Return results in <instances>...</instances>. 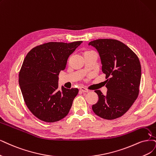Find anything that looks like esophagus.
I'll return each mask as SVG.
<instances>
[{
  "instance_id": "esophagus-1",
  "label": "esophagus",
  "mask_w": 156,
  "mask_h": 156,
  "mask_svg": "<svg viewBox=\"0 0 156 156\" xmlns=\"http://www.w3.org/2000/svg\"><path fill=\"white\" fill-rule=\"evenodd\" d=\"M80 90H81L83 93H89V90L88 89H85V87H81L80 88Z\"/></svg>"
}]
</instances>
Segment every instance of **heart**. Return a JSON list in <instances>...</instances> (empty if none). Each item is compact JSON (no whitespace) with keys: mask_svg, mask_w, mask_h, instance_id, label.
<instances>
[{"mask_svg":"<svg viewBox=\"0 0 156 156\" xmlns=\"http://www.w3.org/2000/svg\"><path fill=\"white\" fill-rule=\"evenodd\" d=\"M87 52H88V51H87ZM85 53H87V52H85Z\"/></svg>","mask_w":156,"mask_h":156,"instance_id":"heart-1","label":"heart"}]
</instances>
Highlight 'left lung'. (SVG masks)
<instances>
[{
	"label": "left lung",
	"instance_id": "obj_1",
	"mask_svg": "<svg viewBox=\"0 0 156 156\" xmlns=\"http://www.w3.org/2000/svg\"><path fill=\"white\" fill-rule=\"evenodd\" d=\"M89 45L99 53L102 71L106 74L107 92H94L98 101L93 112L103 119H114L128 111L139 94L141 67L137 55L127 45L114 39H98Z\"/></svg>",
	"mask_w": 156,
	"mask_h": 156
}]
</instances>
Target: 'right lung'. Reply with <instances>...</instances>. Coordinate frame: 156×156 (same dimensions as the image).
Instances as JSON below:
<instances>
[{
	"instance_id": "obj_1",
	"label": "right lung",
	"mask_w": 156,
	"mask_h": 156,
	"mask_svg": "<svg viewBox=\"0 0 156 156\" xmlns=\"http://www.w3.org/2000/svg\"><path fill=\"white\" fill-rule=\"evenodd\" d=\"M82 41L48 42L32 49L23 62L19 83L26 104L45 122H58L68 114L78 89H58V75L69 56Z\"/></svg>"
}]
</instances>
